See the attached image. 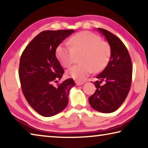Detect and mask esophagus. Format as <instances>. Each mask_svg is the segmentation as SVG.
I'll return each instance as SVG.
<instances>
[{
  "mask_svg": "<svg viewBox=\"0 0 148 148\" xmlns=\"http://www.w3.org/2000/svg\"><path fill=\"white\" fill-rule=\"evenodd\" d=\"M75 83H76V86H81L84 84V82H79V81H75Z\"/></svg>",
  "mask_w": 148,
  "mask_h": 148,
  "instance_id": "1",
  "label": "esophagus"
}]
</instances>
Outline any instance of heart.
I'll return each instance as SVG.
<instances>
[{
    "instance_id": "b5f03b06",
    "label": "heart",
    "mask_w": 148,
    "mask_h": 148,
    "mask_svg": "<svg viewBox=\"0 0 148 148\" xmlns=\"http://www.w3.org/2000/svg\"><path fill=\"white\" fill-rule=\"evenodd\" d=\"M69 45L61 43L56 49V55L62 66L69 67L74 62L76 55H81V64L67 70L66 75L78 81H84L94 72L101 70L107 64L111 49L107 42L90 32H82L69 39Z\"/></svg>"
}]
</instances>
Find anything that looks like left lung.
Instances as JSON below:
<instances>
[{
  "mask_svg": "<svg viewBox=\"0 0 148 148\" xmlns=\"http://www.w3.org/2000/svg\"><path fill=\"white\" fill-rule=\"evenodd\" d=\"M97 30L109 44L111 57L107 66L96 76L99 80L94 82L97 89L89 97V102L96 111L110 113L118 109L127 97L132 82V64L127 49L119 37L102 28Z\"/></svg>",
  "mask_w": 148,
  "mask_h": 148,
  "instance_id": "left-lung-1",
  "label": "left lung"
}]
</instances>
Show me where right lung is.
<instances>
[{
    "label": "right lung",
    "mask_w": 148,
    "mask_h": 148,
    "mask_svg": "<svg viewBox=\"0 0 148 148\" xmlns=\"http://www.w3.org/2000/svg\"><path fill=\"white\" fill-rule=\"evenodd\" d=\"M73 29L47 30L34 37L20 57L19 78L22 92L28 103L39 114L49 117L64 110L74 79H67L57 87L64 70L57 57L56 49Z\"/></svg>",
    "instance_id": "1"
}]
</instances>
